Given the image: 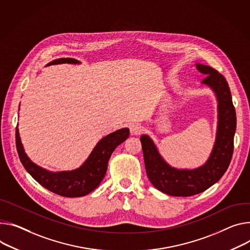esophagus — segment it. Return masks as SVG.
I'll use <instances>...</instances> for the list:
<instances>
[{"mask_svg":"<svg viewBox=\"0 0 250 250\" xmlns=\"http://www.w3.org/2000/svg\"><path fill=\"white\" fill-rule=\"evenodd\" d=\"M142 130H143V127H142V125H139V124L131 125L129 126V131H130V134H131V135H138V134H140V133L142 132Z\"/></svg>","mask_w":250,"mask_h":250,"instance_id":"obj_1","label":"esophagus"}]
</instances>
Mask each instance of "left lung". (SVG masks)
Segmentation results:
<instances>
[{
  "instance_id": "1",
  "label": "left lung",
  "mask_w": 250,
  "mask_h": 250,
  "mask_svg": "<svg viewBox=\"0 0 250 250\" xmlns=\"http://www.w3.org/2000/svg\"><path fill=\"white\" fill-rule=\"evenodd\" d=\"M196 69L207 75L201 83L213 90L218 102L216 139L207 163L194 169L172 167L164 160L148 135L141 137L148 179L155 188L172 196H191L209 188L229 168L233 153L236 113L229 83L211 66L196 63Z\"/></svg>"
}]
</instances>
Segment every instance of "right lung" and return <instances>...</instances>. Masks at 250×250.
<instances>
[{"mask_svg": "<svg viewBox=\"0 0 250 250\" xmlns=\"http://www.w3.org/2000/svg\"><path fill=\"white\" fill-rule=\"evenodd\" d=\"M59 63H80V62L72 58H62L52 61L48 65ZM128 135L129 129L126 127L105 135L79 168L69 171L53 172L34 164L25 152L18 127L16 128V146L21 165L41 186L62 196L80 197L92 192L100 186L105 175L112 151L124 143Z\"/></svg>", "mask_w": 250, "mask_h": 250, "instance_id": "right-lung-1", "label": "right lung"}]
</instances>
